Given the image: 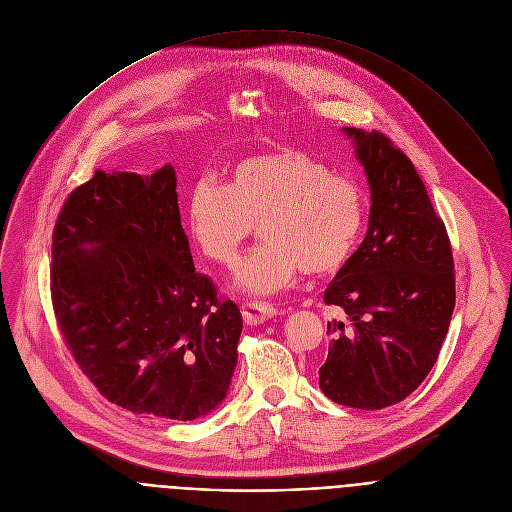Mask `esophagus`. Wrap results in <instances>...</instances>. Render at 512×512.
Instances as JSON below:
<instances>
[{"label":"esophagus","mask_w":512,"mask_h":512,"mask_svg":"<svg viewBox=\"0 0 512 512\" xmlns=\"http://www.w3.org/2000/svg\"><path fill=\"white\" fill-rule=\"evenodd\" d=\"M241 314H243L245 324L257 326V324H263L265 320H271L273 316H277V310L263 302H245L241 306Z\"/></svg>","instance_id":"obj_1"}]
</instances>
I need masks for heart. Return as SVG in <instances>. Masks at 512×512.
<instances>
[{
  "label": "heart",
  "instance_id": "1",
  "mask_svg": "<svg viewBox=\"0 0 512 512\" xmlns=\"http://www.w3.org/2000/svg\"><path fill=\"white\" fill-rule=\"evenodd\" d=\"M364 221L362 190L300 150L249 156L229 184L198 180L188 196V231L210 261L233 267L259 225L263 243L237 267L235 285L269 296L298 275L336 273L350 257Z\"/></svg>",
  "mask_w": 512,
  "mask_h": 512
}]
</instances>
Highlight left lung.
Wrapping results in <instances>:
<instances>
[{"label":"left lung","mask_w":512,"mask_h":512,"mask_svg":"<svg viewBox=\"0 0 512 512\" xmlns=\"http://www.w3.org/2000/svg\"><path fill=\"white\" fill-rule=\"evenodd\" d=\"M371 188L369 231L324 291L348 316L320 389L338 405L383 409L409 397L440 354L456 306L452 247L411 160L381 131L342 129Z\"/></svg>","instance_id":"8db88e82"}]
</instances>
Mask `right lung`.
Wrapping results in <instances>:
<instances>
[{
    "label": "right lung",
    "mask_w": 512,
    "mask_h": 512,
    "mask_svg": "<svg viewBox=\"0 0 512 512\" xmlns=\"http://www.w3.org/2000/svg\"><path fill=\"white\" fill-rule=\"evenodd\" d=\"M52 304L83 373L111 403L192 421L227 397L243 318L194 271L176 172H103L66 198L52 235Z\"/></svg>",
    "instance_id": "add662e5"
}]
</instances>
